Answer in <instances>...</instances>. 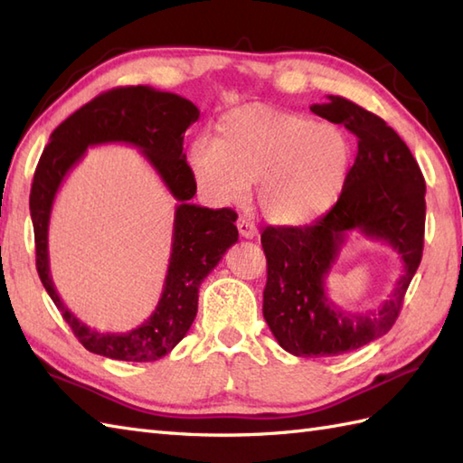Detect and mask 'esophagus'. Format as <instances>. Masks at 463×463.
Segmentation results:
<instances>
[{"mask_svg":"<svg viewBox=\"0 0 463 463\" xmlns=\"http://www.w3.org/2000/svg\"><path fill=\"white\" fill-rule=\"evenodd\" d=\"M238 230L241 233V238H245V240H253L255 235H258V225H255L251 220L243 218V215H240L238 218Z\"/></svg>","mask_w":463,"mask_h":463,"instance_id":"1","label":"esophagus"}]
</instances>
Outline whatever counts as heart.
Listing matches in <instances>:
<instances>
[{"instance_id":"obj_1","label":"heart","mask_w":463,"mask_h":463,"mask_svg":"<svg viewBox=\"0 0 463 463\" xmlns=\"http://www.w3.org/2000/svg\"><path fill=\"white\" fill-rule=\"evenodd\" d=\"M348 156L346 137L333 125L269 107H245L220 120L218 138L194 140L188 164L203 198L238 202L255 182L265 218L295 225L333 203Z\"/></svg>"}]
</instances>
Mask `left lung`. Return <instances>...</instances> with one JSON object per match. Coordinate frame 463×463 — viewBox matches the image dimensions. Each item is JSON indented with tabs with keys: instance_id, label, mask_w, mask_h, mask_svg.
Returning a JSON list of instances; mask_svg holds the SVG:
<instances>
[{
	"instance_id": "obj_1",
	"label": "left lung",
	"mask_w": 463,
	"mask_h": 463,
	"mask_svg": "<svg viewBox=\"0 0 463 463\" xmlns=\"http://www.w3.org/2000/svg\"><path fill=\"white\" fill-rule=\"evenodd\" d=\"M311 110L356 135L358 152L341 196L323 218L263 230V317L287 353L336 356L373 343L396 323L422 261L426 182L406 142L373 112L333 95ZM351 231L388 242L403 260L395 293L378 312L346 314L326 295L324 279Z\"/></svg>"
}]
</instances>
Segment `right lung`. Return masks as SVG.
Segmentation results:
<instances>
[{
	"instance_id": "1",
	"label": "right lung",
	"mask_w": 463,
	"mask_h": 463,
	"mask_svg": "<svg viewBox=\"0 0 463 463\" xmlns=\"http://www.w3.org/2000/svg\"><path fill=\"white\" fill-rule=\"evenodd\" d=\"M200 118L192 100L152 87H118L102 92L53 130L31 184L29 210L35 232L37 273L45 291L87 351L128 363H152L176 346L198 313V289L218 261L238 241L230 208L210 210L190 203L196 182L184 154V132ZM125 141L137 146L179 200L173 253L165 289L155 313L127 334H99L71 314L48 271L46 233L50 208L68 170L89 146Z\"/></svg>"
}]
</instances>
